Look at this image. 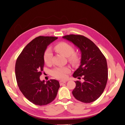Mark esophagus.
I'll list each match as a JSON object with an SVG mask.
<instances>
[{
    "instance_id": "1",
    "label": "esophagus",
    "mask_w": 125,
    "mask_h": 125,
    "mask_svg": "<svg viewBox=\"0 0 125 125\" xmlns=\"http://www.w3.org/2000/svg\"><path fill=\"white\" fill-rule=\"evenodd\" d=\"M67 82V81H65V80H61L59 81V83H60V85H62V84L63 83H65Z\"/></svg>"
}]
</instances>
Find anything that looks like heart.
I'll return each mask as SVG.
<instances>
[{
  "mask_svg": "<svg viewBox=\"0 0 125 125\" xmlns=\"http://www.w3.org/2000/svg\"><path fill=\"white\" fill-rule=\"evenodd\" d=\"M54 48L57 52L68 57L69 62L73 65L79 62V55L77 53H74V48L72 45L65 42H62L56 44ZM52 53L51 49L48 48L46 49L44 54V61L46 65H50L52 63ZM70 69L68 67H57L52 71V74L53 76L59 79H64L66 78L67 74L69 73Z\"/></svg>",
  "mask_w": 125,
  "mask_h": 125,
  "instance_id": "heart-1",
  "label": "heart"
}]
</instances>
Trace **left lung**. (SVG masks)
I'll return each instance as SVG.
<instances>
[{"label":"left lung","mask_w":125,"mask_h":125,"mask_svg":"<svg viewBox=\"0 0 125 125\" xmlns=\"http://www.w3.org/2000/svg\"><path fill=\"white\" fill-rule=\"evenodd\" d=\"M80 49V65L73 74L74 78L83 76L84 81H76L73 94L77 100L89 103L103 93L108 79L107 62L100 49L92 41L81 35L70 34L62 37Z\"/></svg>","instance_id":"left-lung-1"}]
</instances>
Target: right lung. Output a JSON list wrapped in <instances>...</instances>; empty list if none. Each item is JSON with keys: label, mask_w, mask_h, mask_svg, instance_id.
I'll list each match as a JSON object with an SVG mask.
<instances>
[{"label": "right lung", "mask_w": 125, "mask_h": 125, "mask_svg": "<svg viewBox=\"0 0 125 125\" xmlns=\"http://www.w3.org/2000/svg\"><path fill=\"white\" fill-rule=\"evenodd\" d=\"M57 37L40 36L26 45L17 59L15 73L18 85L23 95L36 105H47L53 101L60 87L57 80L45 83L40 77L44 66V54L48 45Z\"/></svg>", "instance_id": "add662e5"}]
</instances>
